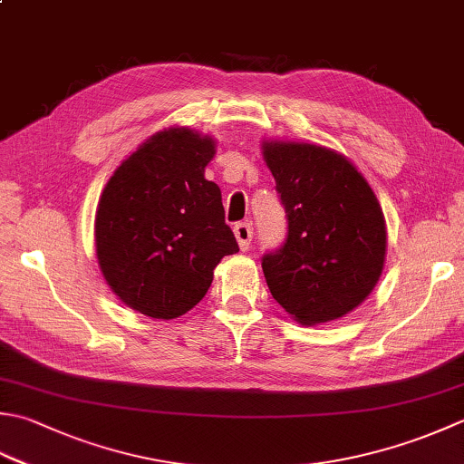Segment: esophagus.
<instances>
[{
	"mask_svg": "<svg viewBox=\"0 0 464 464\" xmlns=\"http://www.w3.org/2000/svg\"><path fill=\"white\" fill-rule=\"evenodd\" d=\"M233 233H235V239H237V243H239V249L247 251L251 245V239H253L251 223H237L233 227Z\"/></svg>",
	"mask_w": 464,
	"mask_h": 464,
	"instance_id": "obj_1",
	"label": "esophagus"
}]
</instances>
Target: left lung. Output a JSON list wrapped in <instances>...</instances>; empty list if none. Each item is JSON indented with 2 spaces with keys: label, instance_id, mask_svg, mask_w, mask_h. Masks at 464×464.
Returning <instances> with one entry per match:
<instances>
[{
  "label": "left lung",
  "instance_id": "left-lung-1",
  "mask_svg": "<svg viewBox=\"0 0 464 464\" xmlns=\"http://www.w3.org/2000/svg\"><path fill=\"white\" fill-rule=\"evenodd\" d=\"M285 207L287 237L261 259L276 302L304 325L338 320L376 287L386 259V221L362 172L332 149L263 142Z\"/></svg>",
  "mask_w": 464,
  "mask_h": 464
}]
</instances>
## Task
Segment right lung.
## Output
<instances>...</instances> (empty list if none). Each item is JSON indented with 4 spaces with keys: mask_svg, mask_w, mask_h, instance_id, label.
<instances>
[{
    "mask_svg": "<svg viewBox=\"0 0 464 464\" xmlns=\"http://www.w3.org/2000/svg\"><path fill=\"white\" fill-rule=\"evenodd\" d=\"M215 140L172 126L144 140L108 180L94 237L106 284L134 312L175 320L201 302L213 269L239 251L221 188L205 179Z\"/></svg>",
    "mask_w": 464,
    "mask_h": 464,
    "instance_id": "right-lung-1",
    "label": "right lung"
}]
</instances>
